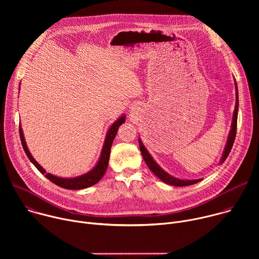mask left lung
I'll list each match as a JSON object with an SVG mask.
<instances>
[{
    "mask_svg": "<svg viewBox=\"0 0 259 259\" xmlns=\"http://www.w3.org/2000/svg\"><path fill=\"white\" fill-rule=\"evenodd\" d=\"M235 89H236V105H235V110H234V114H233L232 126H231V130H230V133H229L227 144H226V147H225L224 153H223V157H221V159H220L219 165L223 164L226 161V159L228 158V156H229V154H230V152L232 150V147H233L235 138H236L238 110H239V95H238V86H237L236 80H235ZM138 143H139V147H140V152H141L142 158H143L144 162L146 163L147 167H149L152 170V172L158 178H160L163 182L169 184V186H173V187H187V186H192V184H195V183H197V182L202 180L201 178L200 179H192V180L191 179H180V178H177V177H174V176L170 175L164 169H162V167H160V165L154 160V158L149 153V151L145 149V146L143 145L140 137L138 138Z\"/></svg>",
    "mask_w": 259,
    "mask_h": 259,
    "instance_id": "8db88e82",
    "label": "left lung"
}]
</instances>
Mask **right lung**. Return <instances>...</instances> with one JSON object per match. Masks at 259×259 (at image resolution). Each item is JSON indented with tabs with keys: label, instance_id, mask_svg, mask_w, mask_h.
<instances>
[{
	"label": "right lung",
	"instance_id": "1",
	"mask_svg": "<svg viewBox=\"0 0 259 259\" xmlns=\"http://www.w3.org/2000/svg\"><path fill=\"white\" fill-rule=\"evenodd\" d=\"M19 89H20V87H19ZM125 121H126V117H125V115H122L117 121H115L112 124V126L108 128L105 138H104L103 145H102L100 157H99L97 163L95 164V166L85 174H82V175L76 176V177H68V178L67 177H59V176L53 175L51 173H47L46 170L34 160V158L31 156L30 152L28 151V147H27L25 139H24L21 125H19V134H20V140H21L22 147H23V150H24L27 158L35 166V168L38 169L42 174H44L50 181H52L54 184H56V186L66 189V190H83V189H87V188L94 186V184H96L104 175V173L107 169L108 161H109L110 147H112L113 141L116 137L119 127L123 123H125Z\"/></svg>",
	"mask_w": 259,
	"mask_h": 259
}]
</instances>
